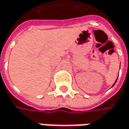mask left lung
<instances>
[{"mask_svg": "<svg viewBox=\"0 0 129 129\" xmlns=\"http://www.w3.org/2000/svg\"><path fill=\"white\" fill-rule=\"evenodd\" d=\"M116 81H117V79H116ZM116 81H115V83L113 84V85H114V84H115V82H116Z\"/></svg>", "mask_w": 129, "mask_h": 129, "instance_id": "8db88e82", "label": "left lung"}]
</instances>
